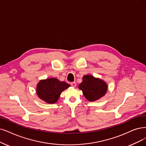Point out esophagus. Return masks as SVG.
<instances>
[{
    "mask_svg": "<svg viewBox=\"0 0 146 146\" xmlns=\"http://www.w3.org/2000/svg\"><path fill=\"white\" fill-rule=\"evenodd\" d=\"M71 85L72 87H75V86H76V83H75V82H72V83H71Z\"/></svg>",
    "mask_w": 146,
    "mask_h": 146,
    "instance_id": "esophagus-1",
    "label": "esophagus"
}]
</instances>
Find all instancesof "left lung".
<instances>
[{"instance_id": "left-lung-1", "label": "left lung", "mask_w": 146, "mask_h": 146, "mask_svg": "<svg viewBox=\"0 0 146 146\" xmlns=\"http://www.w3.org/2000/svg\"><path fill=\"white\" fill-rule=\"evenodd\" d=\"M78 88L83 91V95L89 101H95L102 97L107 90V85L104 81L90 75H84L83 82Z\"/></svg>"}]
</instances>
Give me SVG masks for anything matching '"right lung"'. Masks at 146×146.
I'll return each instance as SVG.
<instances>
[{
	"label": "right lung",
	"instance_id": "obj_1",
	"mask_svg": "<svg viewBox=\"0 0 146 146\" xmlns=\"http://www.w3.org/2000/svg\"><path fill=\"white\" fill-rule=\"evenodd\" d=\"M70 86L64 81L55 78L40 80L37 85L36 93L40 99L48 104H54L59 100L61 93Z\"/></svg>",
	"mask_w": 146,
	"mask_h": 146
}]
</instances>
